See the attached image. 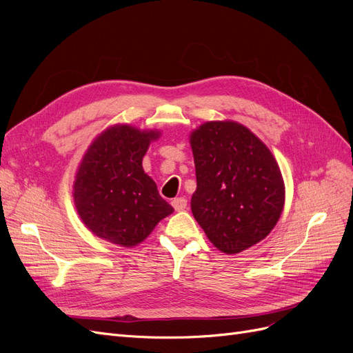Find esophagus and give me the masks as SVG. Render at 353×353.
<instances>
[{
    "mask_svg": "<svg viewBox=\"0 0 353 353\" xmlns=\"http://www.w3.org/2000/svg\"><path fill=\"white\" fill-rule=\"evenodd\" d=\"M172 206L175 210H184L187 208V199L184 197H176L172 200Z\"/></svg>",
    "mask_w": 353,
    "mask_h": 353,
    "instance_id": "esophagus-1",
    "label": "esophagus"
}]
</instances>
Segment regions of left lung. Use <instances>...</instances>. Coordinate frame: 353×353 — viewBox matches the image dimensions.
<instances>
[{
	"instance_id": "left-lung-1",
	"label": "left lung",
	"mask_w": 353,
	"mask_h": 353,
	"mask_svg": "<svg viewBox=\"0 0 353 353\" xmlns=\"http://www.w3.org/2000/svg\"><path fill=\"white\" fill-rule=\"evenodd\" d=\"M197 188L191 212L221 252L263 240L279 222L284 183L272 153L237 122H206L191 134Z\"/></svg>"
}]
</instances>
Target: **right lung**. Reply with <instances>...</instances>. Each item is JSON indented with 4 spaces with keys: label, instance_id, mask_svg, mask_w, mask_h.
Returning <instances> with one entry per match:
<instances>
[{
    "label": "right lung",
    "instance_id": "1",
    "mask_svg": "<svg viewBox=\"0 0 353 353\" xmlns=\"http://www.w3.org/2000/svg\"><path fill=\"white\" fill-rule=\"evenodd\" d=\"M156 138L159 132L116 125L95 138L85 153L73 199L85 227L95 236L131 248L174 212L141 165Z\"/></svg>",
    "mask_w": 353,
    "mask_h": 353
}]
</instances>
